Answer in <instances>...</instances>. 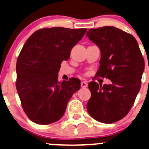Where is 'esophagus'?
I'll return each instance as SVG.
<instances>
[{
  "mask_svg": "<svg viewBox=\"0 0 149 149\" xmlns=\"http://www.w3.org/2000/svg\"><path fill=\"white\" fill-rule=\"evenodd\" d=\"M87 83L86 81H81V86L83 88H86L87 86Z\"/></svg>",
  "mask_w": 149,
  "mask_h": 149,
  "instance_id": "esophagus-1",
  "label": "esophagus"
}]
</instances>
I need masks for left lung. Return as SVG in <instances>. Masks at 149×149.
<instances>
[{
	"label": "left lung",
	"instance_id": "1",
	"mask_svg": "<svg viewBox=\"0 0 149 149\" xmlns=\"http://www.w3.org/2000/svg\"><path fill=\"white\" fill-rule=\"evenodd\" d=\"M86 36L100 49L97 76L111 81L104 85L89 82L86 109L100 122H118L129 113L139 92L144 59L135 37L120 29L105 26L90 29Z\"/></svg>",
	"mask_w": 149,
	"mask_h": 149
}]
</instances>
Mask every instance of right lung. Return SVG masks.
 <instances>
[{"label": "right lung", "mask_w": 149, "mask_h": 149, "mask_svg": "<svg viewBox=\"0 0 149 149\" xmlns=\"http://www.w3.org/2000/svg\"><path fill=\"white\" fill-rule=\"evenodd\" d=\"M86 28H43L26 41L17 62L16 87L27 117L38 125H49L64 115L81 81L72 78L59 82V70Z\"/></svg>", "instance_id": "obj_1"}]
</instances>
